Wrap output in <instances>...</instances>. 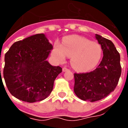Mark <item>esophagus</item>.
<instances>
[{"mask_svg": "<svg viewBox=\"0 0 128 128\" xmlns=\"http://www.w3.org/2000/svg\"><path fill=\"white\" fill-rule=\"evenodd\" d=\"M62 71H63V72H67V71H69V69L66 68V67H64V68H62Z\"/></svg>", "mask_w": 128, "mask_h": 128, "instance_id": "1", "label": "esophagus"}]
</instances>
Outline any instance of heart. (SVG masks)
Here are the masks:
<instances>
[{"mask_svg": "<svg viewBox=\"0 0 128 128\" xmlns=\"http://www.w3.org/2000/svg\"><path fill=\"white\" fill-rule=\"evenodd\" d=\"M102 52L98 43L78 35L65 37L62 44L56 42L52 50V54L58 61L63 62L67 56H70L72 67L82 72L92 70L97 65Z\"/></svg>", "mask_w": 128, "mask_h": 128, "instance_id": "obj_1", "label": "heart"}]
</instances>
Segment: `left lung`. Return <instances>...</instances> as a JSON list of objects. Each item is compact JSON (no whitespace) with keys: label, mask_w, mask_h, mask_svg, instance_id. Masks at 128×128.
I'll return each instance as SVG.
<instances>
[{"label":"left lung","mask_w":128,"mask_h":128,"mask_svg":"<svg viewBox=\"0 0 128 128\" xmlns=\"http://www.w3.org/2000/svg\"><path fill=\"white\" fill-rule=\"evenodd\" d=\"M103 51L100 64L94 71L74 73V91L80 99L98 101L115 90L121 76L120 55L111 40L96 34Z\"/></svg>","instance_id":"1"}]
</instances>
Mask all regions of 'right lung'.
I'll return each mask as SVG.
<instances>
[{
	"label": "right lung",
	"mask_w": 128,
	"mask_h": 128,
	"mask_svg": "<svg viewBox=\"0 0 128 128\" xmlns=\"http://www.w3.org/2000/svg\"><path fill=\"white\" fill-rule=\"evenodd\" d=\"M52 48L44 34L33 35L11 46L5 54L3 76L13 96L32 103L50 95L54 80L62 72L61 67L52 66L46 60Z\"/></svg>",
	"instance_id": "add662e5"
}]
</instances>
